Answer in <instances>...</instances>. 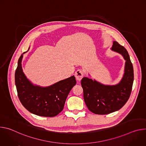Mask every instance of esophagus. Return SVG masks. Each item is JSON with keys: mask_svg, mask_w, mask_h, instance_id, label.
I'll return each mask as SVG.
<instances>
[{"mask_svg": "<svg viewBox=\"0 0 146 146\" xmlns=\"http://www.w3.org/2000/svg\"><path fill=\"white\" fill-rule=\"evenodd\" d=\"M74 76L78 81H80L83 77V76H84V73H83V72L82 70L78 69L75 72Z\"/></svg>", "mask_w": 146, "mask_h": 146, "instance_id": "34e87169", "label": "esophagus"}]
</instances>
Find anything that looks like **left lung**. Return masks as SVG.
Instances as JSON below:
<instances>
[{
  "mask_svg": "<svg viewBox=\"0 0 146 146\" xmlns=\"http://www.w3.org/2000/svg\"><path fill=\"white\" fill-rule=\"evenodd\" d=\"M111 50L122 55L125 60L123 77L116 85H105L88 77L81 80L85 103L89 110L96 114H108L122 108L132 91L133 68L128 51L115 41Z\"/></svg>",
  "mask_w": 146,
  "mask_h": 146,
  "instance_id": "1",
  "label": "left lung"
}]
</instances>
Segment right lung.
Returning <instances> with one entry per match:
<instances>
[{"label":"right lung","mask_w":146,"mask_h":146,"mask_svg":"<svg viewBox=\"0 0 146 146\" xmlns=\"http://www.w3.org/2000/svg\"><path fill=\"white\" fill-rule=\"evenodd\" d=\"M26 52L19 57L15 73L19 99L32 114L47 117L56 116L63 110L68 95L76 84L75 77L71 76L48 87L34 85L27 78L22 68L23 54Z\"/></svg>","instance_id":"add662e5"}]
</instances>
